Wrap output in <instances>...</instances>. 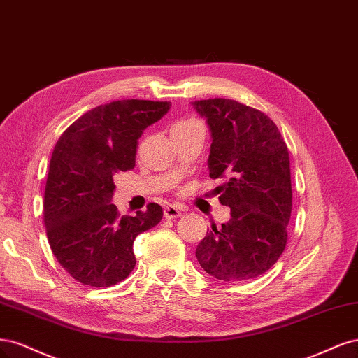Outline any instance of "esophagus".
<instances>
[{
  "mask_svg": "<svg viewBox=\"0 0 358 358\" xmlns=\"http://www.w3.org/2000/svg\"><path fill=\"white\" fill-rule=\"evenodd\" d=\"M184 211H186V210H184V206H181V205H178V203H171V205L165 206L164 214H165L166 218H174V217L182 215Z\"/></svg>",
  "mask_w": 358,
  "mask_h": 358,
  "instance_id": "obj_1",
  "label": "esophagus"
}]
</instances>
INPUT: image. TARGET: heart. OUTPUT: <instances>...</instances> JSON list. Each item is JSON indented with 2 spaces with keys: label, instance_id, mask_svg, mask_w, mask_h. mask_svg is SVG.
I'll list each match as a JSON object with an SVG mask.
<instances>
[{
  "label": "heart",
  "instance_id": "obj_1",
  "mask_svg": "<svg viewBox=\"0 0 358 358\" xmlns=\"http://www.w3.org/2000/svg\"><path fill=\"white\" fill-rule=\"evenodd\" d=\"M190 123H194V120H181V122H178V123H176L177 126H181V124H190ZM174 124V126H176Z\"/></svg>",
  "mask_w": 358,
  "mask_h": 358
}]
</instances>
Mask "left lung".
Instances as JSON below:
<instances>
[{
	"instance_id": "obj_1",
	"label": "left lung",
	"mask_w": 358,
	"mask_h": 358,
	"mask_svg": "<svg viewBox=\"0 0 358 358\" xmlns=\"http://www.w3.org/2000/svg\"><path fill=\"white\" fill-rule=\"evenodd\" d=\"M211 131V178L230 220L196 248L202 269L220 281H248L268 272L287 244L292 215L288 148L266 114L234 99L192 102Z\"/></svg>"
}]
</instances>
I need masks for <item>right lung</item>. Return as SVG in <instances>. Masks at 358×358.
<instances>
[{
	"label": "right lung",
	"mask_w": 358,
	"mask_h": 358,
	"mask_svg": "<svg viewBox=\"0 0 358 358\" xmlns=\"http://www.w3.org/2000/svg\"><path fill=\"white\" fill-rule=\"evenodd\" d=\"M166 101L122 99L92 108L57 140L44 190V224L56 260L74 280L110 287L135 268L134 241L162 220L148 203L135 217L111 203L113 177L135 166L138 140L162 119Z\"/></svg>",
	"instance_id": "right-lung-1"
}]
</instances>
